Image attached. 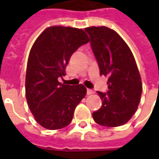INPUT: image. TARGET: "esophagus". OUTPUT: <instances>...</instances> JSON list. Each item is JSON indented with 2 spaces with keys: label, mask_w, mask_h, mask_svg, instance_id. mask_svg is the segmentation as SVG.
<instances>
[{
  "label": "esophagus",
  "mask_w": 159,
  "mask_h": 159,
  "mask_svg": "<svg viewBox=\"0 0 159 159\" xmlns=\"http://www.w3.org/2000/svg\"><path fill=\"white\" fill-rule=\"evenodd\" d=\"M93 93H94V91H93V90L89 89H87V94H88V95L93 94Z\"/></svg>",
  "instance_id": "1"
}]
</instances>
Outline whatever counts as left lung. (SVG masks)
<instances>
[{
  "instance_id": "1",
  "label": "left lung",
  "mask_w": 159,
  "mask_h": 159,
  "mask_svg": "<svg viewBox=\"0 0 159 159\" xmlns=\"http://www.w3.org/2000/svg\"><path fill=\"white\" fill-rule=\"evenodd\" d=\"M100 68V76H108V91H97L102 100L93 112L98 124L106 127L123 125L137 110L142 93L140 72L133 53L122 37L106 26L85 29Z\"/></svg>"
}]
</instances>
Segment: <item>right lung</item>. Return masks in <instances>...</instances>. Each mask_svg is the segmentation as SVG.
Wrapping results in <instances>:
<instances>
[{"label": "right lung", "instance_id": "right-lung-1", "mask_svg": "<svg viewBox=\"0 0 159 159\" xmlns=\"http://www.w3.org/2000/svg\"><path fill=\"white\" fill-rule=\"evenodd\" d=\"M89 42L82 29L52 26L38 36L30 49L26 100L36 122L48 129L69 125L75 108L86 95L83 84L66 85L59 79L66 76V67L73 52Z\"/></svg>", "mask_w": 159, "mask_h": 159}]
</instances>
